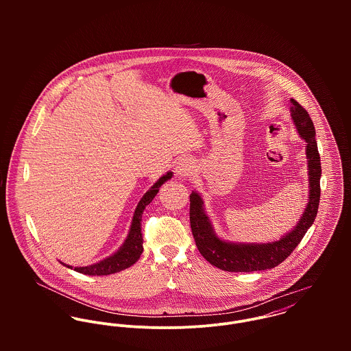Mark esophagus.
I'll return each mask as SVG.
<instances>
[{
  "label": "esophagus",
  "instance_id": "obj_1",
  "mask_svg": "<svg viewBox=\"0 0 351 351\" xmlns=\"http://www.w3.org/2000/svg\"><path fill=\"white\" fill-rule=\"evenodd\" d=\"M195 171V162L191 158H181L176 163V174L181 180H186Z\"/></svg>",
  "mask_w": 351,
  "mask_h": 351
}]
</instances>
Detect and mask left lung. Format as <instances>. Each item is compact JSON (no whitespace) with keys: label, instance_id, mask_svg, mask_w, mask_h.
Segmentation results:
<instances>
[{"label":"left lung","instance_id":"obj_1","mask_svg":"<svg viewBox=\"0 0 351 351\" xmlns=\"http://www.w3.org/2000/svg\"><path fill=\"white\" fill-rule=\"evenodd\" d=\"M291 117L298 134L305 142L308 170V199L299 221L288 232L271 242H234L220 238L212 219L204 208L202 196L197 191L191 195V227L201 255L213 266L226 271L250 273L276 267L284 262L313 224L320 200V155L315 139V127L308 112L296 100H291Z\"/></svg>","mask_w":351,"mask_h":351}]
</instances>
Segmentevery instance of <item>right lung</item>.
<instances>
[{
  "instance_id": "right-lung-1",
  "label": "right lung",
  "mask_w": 351,
  "mask_h": 351,
  "mask_svg": "<svg viewBox=\"0 0 351 351\" xmlns=\"http://www.w3.org/2000/svg\"><path fill=\"white\" fill-rule=\"evenodd\" d=\"M171 177H173V171H167L166 174H163L138 202L134 216H132L128 235H127L125 241L123 242V245L119 247V250L114 251L113 254H110L109 256L101 259L99 262H96L93 265H88V266H75L74 267V266L63 263L60 261L59 262L71 270L74 269L75 271L88 274V276H109V274L119 273V271L132 266L141 258V255L143 252V238H142V228H141L143 210L146 209V206L150 204L152 199L156 196V193L159 192V188L166 181L171 180Z\"/></svg>"
}]
</instances>
